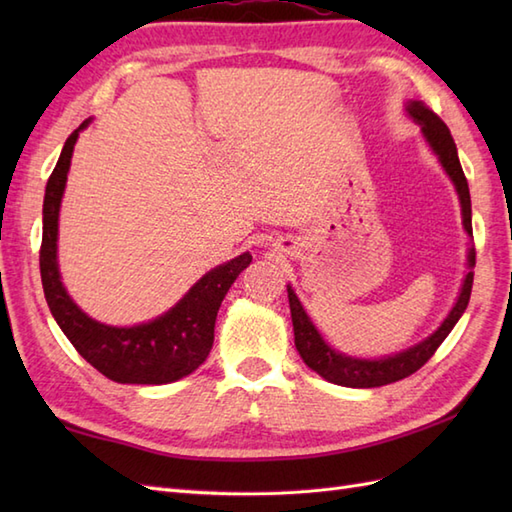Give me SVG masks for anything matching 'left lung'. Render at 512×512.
<instances>
[{"mask_svg": "<svg viewBox=\"0 0 512 512\" xmlns=\"http://www.w3.org/2000/svg\"><path fill=\"white\" fill-rule=\"evenodd\" d=\"M405 112L413 123L420 125V132L427 140L429 149L438 156V162L442 169L447 171L451 178L455 191H458L460 206H462V226L469 237H473V224H471V193H469V182L464 178V171L458 158V147L453 143V136L449 127L440 121L438 114H433L427 105L420 101H407ZM466 266H469V273L464 275L460 295L455 299L451 312L447 314L436 332H431L427 339L420 343L407 347V350L380 356V358H358L343 354L323 339V334L317 330V325L312 323L308 317L306 308L301 306L297 292L288 286V301H290V317H292V330H295V345L297 352L303 358L310 369H314L319 376L330 380L334 385L343 387H380L396 383L411 376L413 372L429 361L433 352L438 350L442 341L447 339L449 332L455 328V323L460 321L466 306H469L471 299V288H473V268H475V246H469V255H466Z\"/></svg>", "mask_w": 512, "mask_h": 512, "instance_id": "obj_1", "label": "left lung"}]
</instances>
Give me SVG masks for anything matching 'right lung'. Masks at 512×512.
I'll return each mask as SVG.
<instances>
[{"instance_id":"1","label":"right lung","mask_w":512,"mask_h":512,"mask_svg":"<svg viewBox=\"0 0 512 512\" xmlns=\"http://www.w3.org/2000/svg\"><path fill=\"white\" fill-rule=\"evenodd\" d=\"M92 123L83 121L65 140L61 156L43 195L41 237V284L48 308L63 334L85 361L114 383L123 385H167L195 372L213 347L215 317L228 288L239 273L253 262L242 253L226 264L215 266L189 288L176 306L165 314L138 325H107L85 314L65 290L59 270V211L68 182V171L79 134Z\"/></svg>"}]
</instances>
